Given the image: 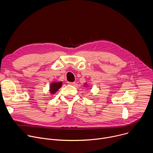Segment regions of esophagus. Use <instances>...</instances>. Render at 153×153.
Returning a JSON list of instances; mask_svg holds the SVG:
<instances>
[{
    "label": "esophagus",
    "instance_id": "1",
    "mask_svg": "<svg viewBox=\"0 0 153 153\" xmlns=\"http://www.w3.org/2000/svg\"><path fill=\"white\" fill-rule=\"evenodd\" d=\"M68 83L70 85H74L76 84L75 82H68Z\"/></svg>",
    "mask_w": 153,
    "mask_h": 153
}]
</instances>
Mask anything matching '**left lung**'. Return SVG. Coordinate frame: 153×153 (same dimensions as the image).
<instances>
[{
  "label": "left lung",
  "mask_w": 153,
  "mask_h": 153,
  "mask_svg": "<svg viewBox=\"0 0 153 153\" xmlns=\"http://www.w3.org/2000/svg\"><path fill=\"white\" fill-rule=\"evenodd\" d=\"M85 86H87V85H85Z\"/></svg>",
  "instance_id": "1"
}]
</instances>
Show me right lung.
<instances>
[{
    "instance_id": "obj_1",
    "label": "right lung",
    "mask_w": 153,
    "mask_h": 153,
    "mask_svg": "<svg viewBox=\"0 0 153 153\" xmlns=\"http://www.w3.org/2000/svg\"><path fill=\"white\" fill-rule=\"evenodd\" d=\"M62 85V82H55L51 83L50 86V94H51L52 95L54 94V93H56L59 90V89L60 88Z\"/></svg>"
}]
</instances>
